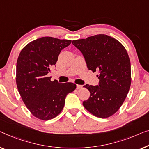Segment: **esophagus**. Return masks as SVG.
<instances>
[{"label": "esophagus", "instance_id": "esophagus-1", "mask_svg": "<svg viewBox=\"0 0 149 149\" xmlns=\"http://www.w3.org/2000/svg\"><path fill=\"white\" fill-rule=\"evenodd\" d=\"M76 88H77V89H80V88H82V86L77 84L76 85Z\"/></svg>", "mask_w": 149, "mask_h": 149}]
</instances>
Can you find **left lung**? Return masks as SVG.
Wrapping results in <instances>:
<instances>
[{"label":"left lung","instance_id":"1","mask_svg":"<svg viewBox=\"0 0 149 149\" xmlns=\"http://www.w3.org/2000/svg\"><path fill=\"white\" fill-rule=\"evenodd\" d=\"M72 44L83 54L88 69L98 73V86H84L90 91L84 107L100 118L113 116L122 105L131 85L130 61L125 47L105 34L73 40Z\"/></svg>","mask_w":149,"mask_h":149}]
</instances>
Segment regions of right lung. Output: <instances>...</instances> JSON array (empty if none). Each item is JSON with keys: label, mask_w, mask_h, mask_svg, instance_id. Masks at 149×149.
<instances>
[{"label": "right lung", "mask_w": 149, "mask_h": 149, "mask_svg": "<svg viewBox=\"0 0 149 149\" xmlns=\"http://www.w3.org/2000/svg\"><path fill=\"white\" fill-rule=\"evenodd\" d=\"M70 40L42 37L28 43L17 61L16 83L24 104L33 116L41 120L53 119L61 112L66 96L76 88L74 83L52 81L47 74L56 64Z\"/></svg>", "instance_id": "obj_1"}]
</instances>
